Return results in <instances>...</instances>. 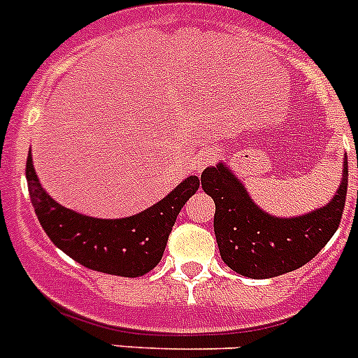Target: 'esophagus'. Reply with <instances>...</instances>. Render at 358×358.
Wrapping results in <instances>:
<instances>
[{
    "instance_id": "obj_1",
    "label": "esophagus",
    "mask_w": 358,
    "mask_h": 358,
    "mask_svg": "<svg viewBox=\"0 0 358 358\" xmlns=\"http://www.w3.org/2000/svg\"><path fill=\"white\" fill-rule=\"evenodd\" d=\"M217 159V152L213 148H201L194 157V170L201 172L202 169H206L208 164H211Z\"/></svg>"
}]
</instances>
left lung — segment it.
I'll list each match as a JSON object with an SVG mask.
<instances>
[{
  "mask_svg": "<svg viewBox=\"0 0 358 358\" xmlns=\"http://www.w3.org/2000/svg\"><path fill=\"white\" fill-rule=\"evenodd\" d=\"M202 189L215 201V236L224 264L245 278L265 280L308 264L341 224L348 192V159L343 181L327 206L299 217L265 213L224 163L208 166Z\"/></svg>",
  "mask_w": 358,
  "mask_h": 358,
  "instance_id": "8db88e82",
  "label": "left lung"
}]
</instances>
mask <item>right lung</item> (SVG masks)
Instances as JSON below:
<instances>
[{
  "label": "right lung",
  "mask_w": 358,
  "mask_h": 358,
  "mask_svg": "<svg viewBox=\"0 0 358 358\" xmlns=\"http://www.w3.org/2000/svg\"><path fill=\"white\" fill-rule=\"evenodd\" d=\"M27 181L31 206L57 248L91 271L123 278L143 276L159 264L177 215L201 185L197 176H189L141 213L94 218L68 210L44 192L31 163V150Z\"/></svg>",
  "instance_id": "obj_1"
}]
</instances>
